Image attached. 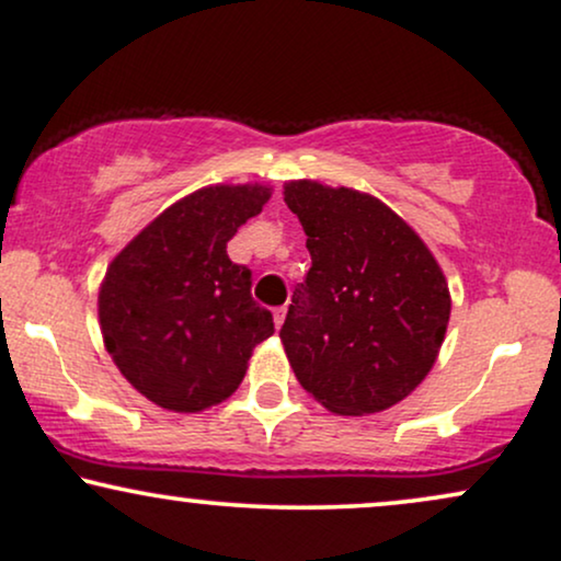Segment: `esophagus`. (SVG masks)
I'll return each instance as SVG.
<instances>
[{"mask_svg": "<svg viewBox=\"0 0 561 561\" xmlns=\"http://www.w3.org/2000/svg\"><path fill=\"white\" fill-rule=\"evenodd\" d=\"M286 312H288V309H286V307H278V309H275V312H273L275 328H278V330H280V324H283V320H286Z\"/></svg>", "mask_w": 561, "mask_h": 561, "instance_id": "34e87169", "label": "esophagus"}]
</instances>
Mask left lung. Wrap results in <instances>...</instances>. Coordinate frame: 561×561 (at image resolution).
<instances>
[{"mask_svg": "<svg viewBox=\"0 0 561 561\" xmlns=\"http://www.w3.org/2000/svg\"><path fill=\"white\" fill-rule=\"evenodd\" d=\"M283 199L312 254L280 328L294 375L341 416L387 411L437 362L453 307L442 267L377 197L299 179Z\"/></svg>", "mask_w": 561, "mask_h": 561, "instance_id": "1", "label": "left lung"}]
</instances>
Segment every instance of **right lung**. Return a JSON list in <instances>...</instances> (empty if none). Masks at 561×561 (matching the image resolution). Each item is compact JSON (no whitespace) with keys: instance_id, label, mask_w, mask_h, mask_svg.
Wrapping results in <instances>:
<instances>
[{"instance_id":"obj_1","label":"right lung","mask_w":561,"mask_h":561,"mask_svg":"<svg viewBox=\"0 0 561 561\" xmlns=\"http://www.w3.org/2000/svg\"><path fill=\"white\" fill-rule=\"evenodd\" d=\"M270 186L216 184L179 199L116 254L99 291L106 351L127 382L176 413L231 396L254 345L275 333L249 267L226 244L262 213Z\"/></svg>"}]
</instances>
